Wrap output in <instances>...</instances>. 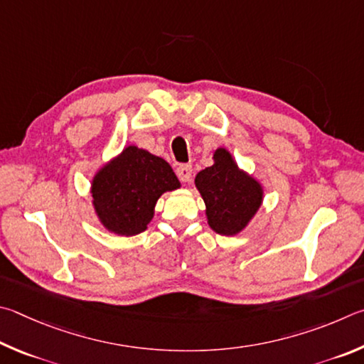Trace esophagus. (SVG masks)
Listing matches in <instances>:
<instances>
[{"instance_id":"obj_1","label":"esophagus","mask_w":364,"mask_h":364,"mask_svg":"<svg viewBox=\"0 0 364 364\" xmlns=\"http://www.w3.org/2000/svg\"><path fill=\"white\" fill-rule=\"evenodd\" d=\"M176 174H177L178 178H181V182H188L190 178H192V166H190V164L177 166Z\"/></svg>"}]
</instances>
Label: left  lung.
<instances>
[{
    "label": "left lung",
    "instance_id": "obj_1",
    "mask_svg": "<svg viewBox=\"0 0 364 364\" xmlns=\"http://www.w3.org/2000/svg\"><path fill=\"white\" fill-rule=\"evenodd\" d=\"M214 161L196 174V188L206 203L209 227L220 235H237L262 203V187L238 169L225 149L215 150Z\"/></svg>",
    "mask_w": 364,
    "mask_h": 364
}]
</instances>
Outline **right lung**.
<instances>
[{
    "instance_id": "add662e5",
    "label": "right lung",
    "mask_w": 364,
    "mask_h": 364,
    "mask_svg": "<svg viewBox=\"0 0 364 364\" xmlns=\"http://www.w3.org/2000/svg\"><path fill=\"white\" fill-rule=\"evenodd\" d=\"M178 187L181 182L163 158L131 145L97 172L91 193L107 230L131 237L149 225L159 196Z\"/></svg>"
}]
</instances>
